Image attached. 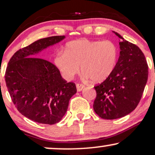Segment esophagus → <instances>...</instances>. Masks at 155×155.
<instances>
[{
    "instance_id": "esophagus-1",
    "label": "esophagus",
    "mask_w": 155,
    "mask_h": 155,
    "mask_svg": "<svg viewBox=\"0 0 155 155\" xmlns=\"http://www.w3.org/2000/svg\"><path fill=\"white\" fill-rule=\"evenodd\" d=\"M76 87H77V91L78 92H80V91H83V89L85 87L83 85H82V84H80V83H78L76 84Z\"/></svg>"
}]
</instances>
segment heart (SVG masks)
<instances>
[{"instance_id": "heart-1", "label": "heart", "mask_w": 155, "mask_h": 155, "mask_svg": "<svg viewBox=\"0 0 155 155\" xmlns=\"http://www.w3.org/2000/svg\"><path fill=\"white\" fill-rule=\"evenodd\" d=\"M117 59V46L113 41L81 39L68 42L64 51H57L54 64L66 80L77 74L81 67L84 79L98 83L109 77Z\"/></svg>"}]
</instances>
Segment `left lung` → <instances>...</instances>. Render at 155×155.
Instances as JSON below:
<instances>
[{
    "instance_id": "1",
    "label": "left lung",
    "mask_w": 155,
    "mask_h": 155,
    "mask_svg": "<svg viewBox=\"0 0 155 155\" xmlns=\"http://www.w3.org/2000/svg\"><path fill=\"white\" fill-rule=\"evenodd\" d=\"M114 32L120 38V55L109 77L94 87L93 104L101 118L110 120L124 117L136 108L148 79V65L142 50Z\"/></svg>"
}]
</instances>
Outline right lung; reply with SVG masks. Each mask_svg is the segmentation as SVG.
I'll return each instance as SVG.
<instances>
[{
    "mask_svg": "<svg viewBox=\"0 0 155 155\" xmlns=\"http://www.w3.org/2000/svg\"><path fill=\"white\" fill-rule=\"evenodd\" d=\"M64 38H44L19 49L5 70V83L13 104L22 115L37 123L54 124L60 121L70 99L77 92L75 84L67 83L54 64L35 57Z\"/></svg>",
    "mask_w": 155,
    "mask_h": 155,
    "instance_id": "1",
    "label": "right lung"
}]
</instances>
